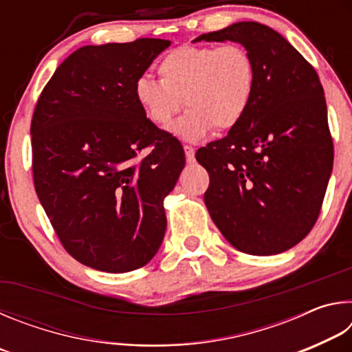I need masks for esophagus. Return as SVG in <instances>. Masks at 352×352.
<instances>
[{"instance_id":"esophagus-1","label":"esophagus","mask_w":352,"mask_h":352,"mask_svg":"<svg viewBox=\"0 0 352 352\" xmlns=\"http://www.w3.org/2000/svg\"><path fill=\"white\" fill-rule=\"evenodd\" d=\"M184 155H186L188 163H194V160H195V148L194 147L184 146Z\"/></svg>"}]
</instances>
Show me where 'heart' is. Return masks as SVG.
Instances as JSON below:
<instances>
[{
  "label": "heart",
  "instance_id": "heart-1",
  "mask_svg": "<svg viewBox=\"0 0 352 352\" xmlns=\"http://www.w3.org/2000/svg\"><path fill=\"white\" fill-rule=\"evenodd\" d=\"M160 80L141 76L135 98L160 129L169 127L182 110L188 111L170 127L178 140L197 142L216 127L234 129L252 107L256 91V65L245 47L180 46L158 63Z\"/></svg>",
  "mask_w": 352,
  "mask_h": 352
}]
</instances>
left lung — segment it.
<instances>
[{
	"instance_id": "obj_1",
	"label": "left lung",
	"mask_w": 352,
	"mask_h": 352,
	"mask_svg": "<svg viewBox=\"0 0 352 352\" xmlns=\"http://www.w3.org/2000/svg\"><path fill=\"white\" fill-rule=\"evenodd\" d=\"M201 40L239 43L256 65V91L245 118L195 153L210 174L205 205L239 252L283 253L317 222L332 172L323 87L311 63L261 23H234Z\"/></svg>"
}]
</instances>
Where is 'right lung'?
Wrapping results in <instances>:
<instances>
[{
    "mask_svg": "<svg viewBox=\"0 0 352 352\" xmlns=\"http://www.w3.org/2000/svg\"><path fill=\"white\" fill-rule=\"evenodd\" d=\"M169 46L160 38L83 46L56 69L35 107V190L65 250L91 269L132 272L162 247L163 201L184 151L147 119L135 83Z\"/></svg>",
    "mask_w": 352,
    "mask_h": 352,
    "instance_id": "obj_1",
    "label": "right lung"
}]
</instances>
